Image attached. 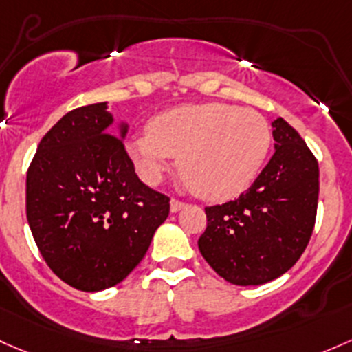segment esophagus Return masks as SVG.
Listing matches in <instances>:
<instances>
[{
    "instance_id": "esophagus-1",
    "label": "esophagus",
    "mask_w": 352,
    "mask_h": 352,
    "mask_svg": "<svg viewBox=\"0 0 352 352\" xmlns=\"http://www.w3.org/2000/svg\"><path fill=\"white\" fill-rule=\"evenodd\" d=\"M184 207H186V204H184V202H180V201H177V199H172V201H170V212H179V210H182Z\"/></svg>"
}]
</instances>
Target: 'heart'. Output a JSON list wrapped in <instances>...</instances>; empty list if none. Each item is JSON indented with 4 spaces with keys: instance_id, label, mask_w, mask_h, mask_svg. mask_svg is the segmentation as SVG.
<instances>
[{
    "instance_id": "obj_1",
    "label": "heart",
    "mask_w": 352,
    "mask_h": 352,
    "mask_svg": "<svg viewBox=\"0 0 352 352\" xmlns=\"http://www.w3.org/2000/svg\"><path fill=\"white\" fill-rule=\"evenodd\" d=\"M272 145L261 114L223 102L177 106L157 114L148 131L126 142L129 160L148 186H157L177 157L184 180L207 201H228L251 186Z\"/></svg>"
}]
</instances>
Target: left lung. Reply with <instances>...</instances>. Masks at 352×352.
Segmentation results:
<instances>
[{"label":"left lung","instance_id":"obj_1","mask_svg":"<svg viewBox=\"0 0 352 352\" xmlns=\"http://www.w3.org/2000/svg\"><path fill=\"white\" fill-rule=\"evenodd\" d=\"M275 153L234 201L206 207L199 251L232 285H263L287 273L309 244L319 199V164L297 131L272 121Z\"/></svg>","mask_w":352,"mask_h":352}]
</instances>
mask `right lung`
<instances>
[{
  "instance_id": "add662e5",
  "label": "right lung",
  "mask_w": 352,
  "mask_h": 352,
  "mask_svg": "<svg viewBox=\"0 0 352 352\" xmlns=\"http://www.w3.org/2000/svg\"><path fill=\"white\" fill-rule=\"evenodd\" d=\"M108 108L96 102L60 118L27 173L33 239L52 272L82 292L123 282L170 212V199L135 173L128 123L114 124Z\"/></svg>"
}]
</instances>
